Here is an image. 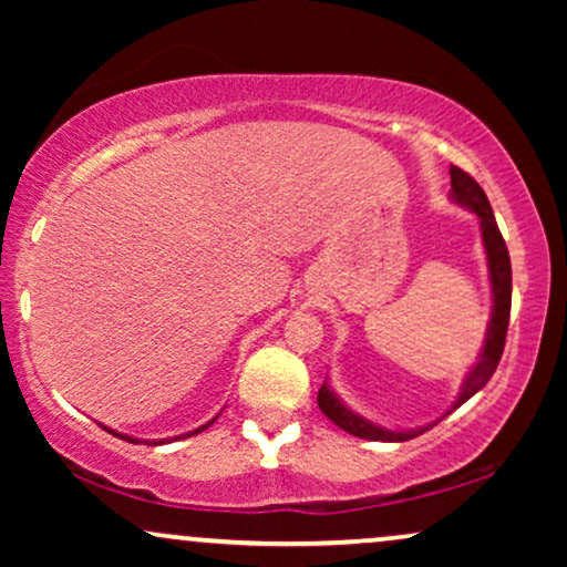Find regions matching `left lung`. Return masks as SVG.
<instances>
[{
  "label": "left lung",
  "instance_id": "obj_1",
  "mask_svg": "<svg viewBox=\"0 0 567 567\" xmlns=\"http://www.w3.org/2000/svg\"><path fill=\"white\" fill-rule=\"evenodd\" d=\"M449 175H452V193H449V196H452L454 204L470 208V212L480 219V235H483V245L487 255V276H491L493 309H491V322H487L485 343H483V351H480V359L475 367H472L470 374L464 377L460 394H456L452 408L446 410V415L454 413V410L464 405L472 394H477L487 382H491L493 371L498 369L503 346H506L508 317H511V258H508V247L503 243L498 224H495L491 200H487L485 190L480 188V185L472 181L464 169L452 165ZM317 405H320L322 413L328 415L338 429L351 433V436L369 439V441H408V439L421 436V433L429 431L431 425H436L431 423V425H421V429H408V431L384 429V425H377L367 421L363 415L353 413V410L338 398L336 390H332L328 382H322L320 392H317Z\"/></svg>",
  "mask_w": 567,
  "mask_h": 567
}]
</instances>
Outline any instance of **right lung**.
Returning a JSON list of instances; mask_svg holds the SVG:
<instances>
[{"label": "right lung", "mask_w": 567, "mask_h": 567, "mask_svg": "<svg viewBox=\"0 0 567 567\" xmlns=\"http://www.w3.org/2000/svg\"><path fill=\"white\" fill-rule=\"evenodd\" d=\"M214 421H216V417H214ZM214 421H208L206 425H200V429H196V431H190V433H183V436H175V441L177 439H188V436H196V433H200V431H206L208 429V425H212ZM107 433H113V436H118V439H123V441H131V444H134V441H138V439H131V436H126V433H118V431H113V429H105ZM159 444H165V439H159V441H152V444L150 446H159Z\"/></svg>", "instance_id": "1"}]
</instances>
